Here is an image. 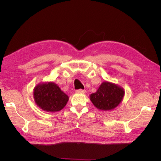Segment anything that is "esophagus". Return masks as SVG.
<instances>
[{
  "instance_id": "obj_1",
  "label": "esophagus",
  "mask_w": 161,
  "mask_h": 161,
  "mask_svg": "<svg viewBox=\"0 0 161 161\" xmlns=\"http://www.w3.org/2000/svg\"><path fill=\"white\" fill-rule=\"evenodd\" d=\"M76 92H82V93H84V92H85V90H83V89H78L76 91Z\"/></svg>"
}]
</instances>
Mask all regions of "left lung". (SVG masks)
Segmentation results:
<instances>
[{
	"label": "left lung",
	"instance_id": "left-lung-1",
	"mask_svg": "<svg viewBox=\"0 0 161 161\" xmlns=\"http://www.w3.org/2000/svg\"><path fill=\"white\" fill-rule=\"evenodd\" d=\"M125 91L113 82L104 81L94 93L89 95L90 100L101 111H110L116 108L124 99Z\"/></svg>",
	"mask_w": 161,
	"mask_h": 161
}]
</instances>
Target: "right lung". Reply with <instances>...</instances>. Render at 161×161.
Wrapping results in <instances>:
<instances>
[{"mask_svg": "<svg viewBox=\"0 0 161 161\" xmlns=\"http://www.w3.org/2000/svg\"><path fill=\"white\" fill-rule=\"evenodd\" d=\"M35 103L43 111L57 112L67 104L69 97L52 81L40 82L33 89Z\"/></svg>", "mask_w": 161, "mask_h": 161, "instance_id": "add662e5", "label": "right lung"}]
</instances>
